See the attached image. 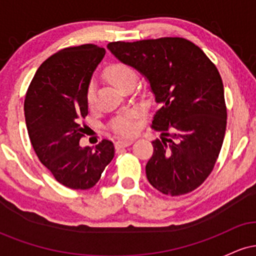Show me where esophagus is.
Here are the masks:
<instances>
[{
    "label": "esophagus",
    "instance_id": "1",
    "mask_svg": "<svg viewBox=\"0 0 256 256\" xmlns=\"http://www.w3.org/2000/svg\"><path fill=\"white\" fill-rule=\"evenodd\" d=\"M134 143V140L132 138H125V140H118L116 142V149L125 148V146H131Z\"/></svg>",
    "mask_w": 256,
    "mask_h": 256
}]
</instances>
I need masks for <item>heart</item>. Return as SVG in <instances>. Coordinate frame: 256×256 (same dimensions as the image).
Returning <instances> with one entry per match:
<instances>
[{"label": "heart", "instance_id": "heart-1", "mask_svg": "<svg viewBox=\"0 0 256 256\" xmlns=\"http://www.w3.org/2000/svg\"><path fill=\"white\" fill-rule=\"evenodd\" d=\"M104 76L108 80L119 90H122L126 84L134 83L137 79V73L124 62H112L104 68ZM85 100L86 104L91 108L95 104V90H94V84L90 83L86 88L85 92ZM140 113L134 110H130L122 112L118 114L110 122V128L118 134L122 136H128L137 130V119Z\"/></svg>", "mask_w": 256, "mask_h": 256}]
</instances>
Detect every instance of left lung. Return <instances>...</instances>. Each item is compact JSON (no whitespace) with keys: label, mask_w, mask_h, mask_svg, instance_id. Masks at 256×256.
<instances>
[{"label":"left lung","mask_w":256,"mask_h":256,"mask_svg":"<svg viewBox=\"0 0 256 256\" xmlns=\"http://www.w3.org/2000/svg\"><path fill=\"white\" fill-rule=\"evenodd\" d=\"M107 46L146 76L160 104L152 128L162 137L152 142L149 183L170 196L194 192L213 171L224 142L228 113L218 68L196 44L180 37Z\"/></svg>","instance_id":"8db88e82"}]
</instances>
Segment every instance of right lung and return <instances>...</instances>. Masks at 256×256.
Instances as JSON below:
<instances>
[{"label": "right lung", "mask_w": 256, "mask_h": 256, "mask_svg": "<svg viewBox=\"0 0 256 256\" xmlns=\"http://www.w3.org/2000/svg\"><path fill=\"white\" fill-rule=\"evenodd\" d=\"M104 54L95 44L61 49L40 64L25 96L31 144L40 162L70 189L92 188L114 156L110 140L94 149L79 146L88 116L85 92Z\"/></svg>", "instance_id": "add662e5"}]
</instances>
